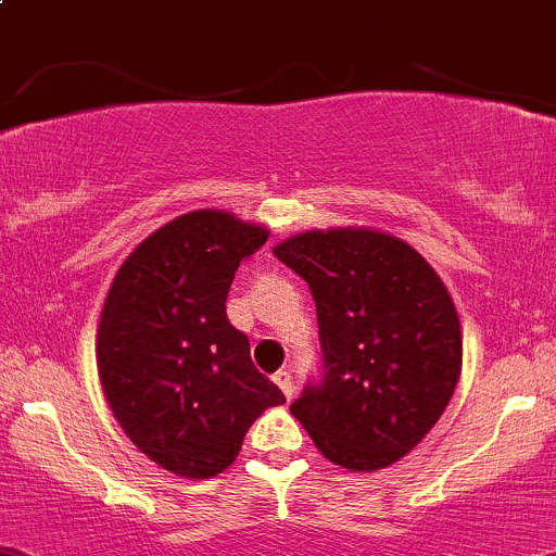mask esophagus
<instances>
[{"label": "esophagus", "mask_w": 556, "mask_h": 556, "mask_svg": "<svg viewBox=\"0 0 556 556\" xmlns=\"http://www.w3.org/2000/svg\"><path fill=\"white\" fill-rule=\"evenodd\" d=\"M273 380H276V386L280 388V391H283L286 399L294 396V388H296V386H294V377H291L289 369L276 371V375H273Z\"/></svg>", "instance_id": "obj_1"}]
</instances>
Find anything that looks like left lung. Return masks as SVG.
<instances>
[{
  "label": "left lung",
  "mask_w": 556,
  "mask_h": 556,
  "mask_svg": "<svg viewBox=\"0 0 556 556\" xmlns=\"http://www.w3.org/2000/svg\"><path fill=\"white\" fill-rule=\"evenodd\" d=\"M273 254L316 302L320 377L291 404L320 455L375 471L426 439L463 362L460 320L433 267L375 230L302 232Z\"/></svg>",
  "instance_id": "obj_1"
}]
</instances>
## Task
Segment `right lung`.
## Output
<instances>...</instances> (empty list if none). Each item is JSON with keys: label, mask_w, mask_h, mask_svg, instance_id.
Returning a JSON list of instances; mask_svg holds the SVG:
<instances>
[{"label": "right lung", "mask_w": 556, "mask_h": 556, "mask_svg": "<svg viewBox=\"0 0 556 556\" xmlns=\"http://www.w3.org/2000/svg\"><path fill=\"white\" fill-rule=\"evenodd\" d=\"M265 227L194 211L152 232L114 276L99 326L101 388L130 442L179 477H216L245 431L286 402L227 318L238 265Z\"/></svg>", "instance_id": "add662e5"}]
</instances>
